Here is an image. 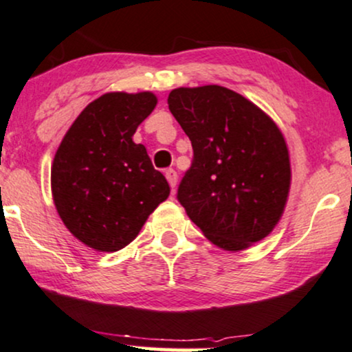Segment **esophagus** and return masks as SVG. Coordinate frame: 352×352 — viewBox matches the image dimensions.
<instances>
[{"label": "esophagus", "mask_w": 352, "mask_h": 352, "mask_svg": "<svg viewBox=\"0 0 352 352\" xmlns=\"http://www.w3.org/2000/svg\"><path fill=\"white\" fill-rule=\"evenodd\" d=\"M166 179L168 180V185H170L172 188H175L177 180H179V175H177V172L173 170V168H167V170H166Z\"/></svg>", "instance_id": "1"}]
</instances>
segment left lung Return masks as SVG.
Instances as JSON below:
<instances>
[{
  "label": "left lung",
  "mask_w": 352,
  "mask_h": 352,
  "mask_svg": "<svg viewBox=\"0 0 352 352\" xmlns=\"http://www.w3.org/2000/svg\"><path fill=\"white\" fill-rule=\"evenodd\" d=\"M193 148L177 199L208 240L245 250L286 206L291 164L283 133L255 104L222 86L179 87L167 99Z\"/></svg>",
  "instance_id": "left-lung-1"
}]
</instances>
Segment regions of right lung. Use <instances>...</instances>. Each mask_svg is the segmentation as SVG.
Returning <instances> with one entry per match:
<instances>
[{
    "mask_svg": "<svg viewBox=\"0 0 352 352\" xmlns=\"http://www.w3.org/2000/svg\"><path fill=\"white\" fill-rule=\"evenodd\" d=\"M153 92H109L79 113L52 166L56 211L71 234L99 252H117L136 239L170 186L143 144L133 143L153 112Z\"/></svg>",
    "mask_w": 352,
    "mask_h": 352,
    "instance_id": "right-lung-1",
    "label": "right lung"
}]
</instances>
